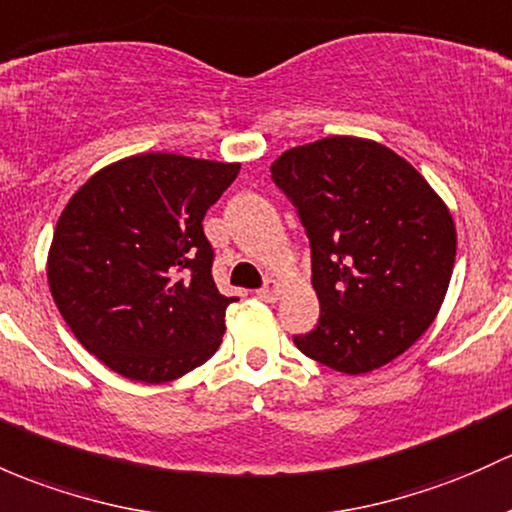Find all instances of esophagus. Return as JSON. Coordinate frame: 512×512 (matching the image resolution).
I'll return each instance as SVG.
<instances>
[{
  "label": "esophagus",
  "mask_w": 512,
  "mask_h": 512,
  "mask_svg": "<svg viewBox=\"0 0 512 512\" xmlns=\"http://www.w3.org/2000/svg\"><path fill=\"white\" fill-rule=\"evenodd\" d=\"M256 295L261 300H266V302H273L278 298V285H276V280H266V285H263V288H258L256 290Z\"/></svg>",
  "instance_id": "esophagus-1"
}]
</instances>
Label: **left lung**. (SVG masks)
Instances as JSON below:
<instances>
[{
	"instance_id": "left-lung-1",
	"label": "left lung",
	"mask_w": 512,
	"mask_h": 512,
	"mask_svg": "<svg viewBox=\"0 0 512 512\" xmlns=\"http://www.w3.org/2000/svg\"><path fill=\"white\" fill-rule=\"evenodd\" d=\"M271 175L310 239L320 300V322L295 346L351 376L410 349L454 271L456 229L437 192L398 153L354 136L290 148Z\"/></svg>"
}]
</instances>
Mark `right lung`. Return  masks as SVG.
<instances>
[{"label": "right lung", "mask_w": 512, "mask_h": 512, "mask_svg": "<svg viewBox=\"0 0 512 512\" xmlns=\"http://www.w3.org/2000/svg\"><path fill=\"white\" fill-rule=\"evenodd\" d=\"M239 163L141 153L92 175L65 205L48 285L78 342L104 366L166 383L219 349L227 298L202 219Z\"/></svg>", "instance_id": "1"}]
</instances>
